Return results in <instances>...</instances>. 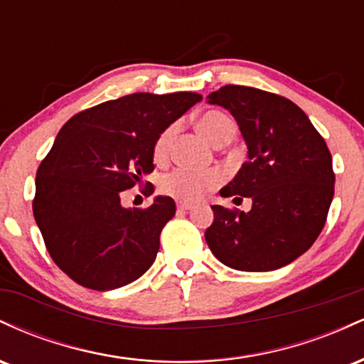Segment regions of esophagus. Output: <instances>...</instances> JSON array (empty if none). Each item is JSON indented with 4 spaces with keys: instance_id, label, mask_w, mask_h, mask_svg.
Wrapping results in <instances>:
<instances>
[{
    "instance_id": "34e87169",
    "label": "esophagus",
    "mask_w": 364,
    "mask_h": 364,
    "mask_svg": "<svg viewBox=\"0 0 364 364\" xmlns=\"http://www.w3.org/2000/svg\"><path fill=\"white\" fill-rule=\"evenodd\" d=\"M178 208H179V210H191V208H193V203H190V202H178Z\"/></svg>"
}]
</instances>
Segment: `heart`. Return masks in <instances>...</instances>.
I'll return each mask as SVG.
<instances>
[{
	"instance_id": "heart-1",
	"label": "heart",
	"mask_w": 364,
	"mask_h": 364,
	"mask_svg": "<svg viewBox=\"0 0 364 364\" xmlns=\"http://www.w3.org/2000/svg\"><path fill=\"white\" fill-rule=\"evenodd\" d=\"M196 127L210 144H217V141L225 139L232 140L236 133L235 121L223 111H205L203 114L198 116ZM174 129H176V127L173 124V127L166 128L159 135L156 145H154V154H156L157 159H162L168 154L169 141L173 139ZM220 181H223V176L215 169L195 171L188 168H176L161 178L159 186H161L162 193L191 202V200H198L207 191L214 190L220 185Z\"/></svg>"
}]
</instances>
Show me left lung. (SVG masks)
<instances>
[{"instance_id": "8db88e82", "label": "left lung", "mask_w": 364, "mask_h": 364, "mask_svg": "<svg viewBox=\"0 0 364 364\" xmlns=\"http://www.w3.org/2000/svg\"><path fill=\"white\" fill-rule=\"evenodd\" d=\"M208 104L232 114L248 161L220 196L252 200L250 212L212 205L205 241L219 262L243 272L289 265L315 243L333 198L327 144L289 99L245 85L212 92Z\"/></svg>"}]
</instances>
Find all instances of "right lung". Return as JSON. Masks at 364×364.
<instances>
[{
  "mask_svg": "<svg viewBox=\"0 0 364 364\" xmlns=\"http://www.w3.org/2000/svg\"><path fill=\"white\" fill-rule=\"evenodd\" d=\"M200 101L196 92H136L78 112L60 129L37 169L32 208L49 255L75 282L111 291L150 269L174 200L157 195L149 208H127L121 191L152 173L159 135Z\"/></svg>",
  "mask_w": 364,
  "mask_h": 364,
  "instance_id": "add662e5",
  "label": "right lung"
}]
</instances>
